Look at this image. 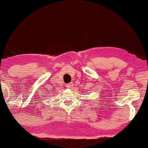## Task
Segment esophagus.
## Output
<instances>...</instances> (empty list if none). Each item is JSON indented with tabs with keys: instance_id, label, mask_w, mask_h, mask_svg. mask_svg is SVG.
<instances>
[{
	"instance_id": "1",
	"label": "esophagus",
	"mask_w": 148,
	"mask_h": 148,
	"mask_svg": "<svg viewBox=\"0 0 148 148\" xmlns=\"http://www.w3.org/2000/svg\"><path fill=\"white\" fill-rule=\"evenodd\" d=\"M73 86H74V85H73L72 83H71V84H67V85H66V87H67V88H72Z\"/></svg>"
}]
</instances>
